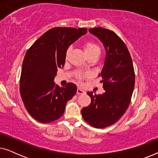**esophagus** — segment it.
Instances as JSON below:
<instances>
[{
  "label": "esophagus",
  "mask_w": 158,
  "mask_h": 158,
  "mask_svg": "<svg viewBox=\"0 0 158 158\" xmlns=\"http://www.w3.org/2000/svg\"><path fill=\"white\" fill-rule=\"evenodd\" d=\"M85 94V91H84V90L82 89L81 88H78L77 89V95H81V94Z\"/></svg>",
  "instance_id": "esophagus-1"
}]
</instances>
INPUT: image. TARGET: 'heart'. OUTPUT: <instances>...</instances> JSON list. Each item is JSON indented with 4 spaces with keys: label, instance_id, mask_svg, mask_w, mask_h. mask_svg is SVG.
Segmentation results:
<instances>
[{
    "label": "heart",
    "instance_id": "1",
    "mask_svg": "<svg viewBox=\"0 0 158 158\" xmlns=\"http://www.w3.org/2000/svg\"><path fill=\"white\" fill-rule=\"evenodd\" d=\"M83 49L85 52V55L88 56H90L93 55H100L101 49L99 46L94 42H87L83 45ZM70 52V49L67 52V55Z\"/></svg>",
    "mask_w": 158,
    "mask_h": 158
}]
</instances>
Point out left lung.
<instances>
[{"mask_svg": "<svg viewBox=\"0 0 158 158\" xmlns=\"http://www.w3.org/2000/svg\"><path fill=\"white\" fill-rule=\"evenodd\" d=\"M103 43L104 64L98 76L102 77V94L87 92L91 103L81 110L84 120L96 128H105L117 122L128 108L135 87V75L130 54L124 42L114 31L101 27L89 29Z\"/></svg>", "mask_w": 158, "mask_h": 158, "instance_id": "1", "label": "left lung"}]
</instances>
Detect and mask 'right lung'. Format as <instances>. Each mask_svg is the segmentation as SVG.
<instances>
[{
  "label": "right lung",
  "mask_w": 158,
  "mask_h": 158,
  "mask_svg": "<svg viewBox=\"0 0 158 158\" xmlns=\"http://www.w3.org/2000/svg\"><path fill=\"white\" fill-rule=\"evenodd\" d=\"M87 28L55 27L41 36L28 49L23 61L20 94L34 118L42 123L57 120L77 91L75 84L60 87L54 79L65 62L69 47L87 33Z\"/></svg>",
  "instance_id": "1"
}]
</instances>
